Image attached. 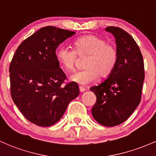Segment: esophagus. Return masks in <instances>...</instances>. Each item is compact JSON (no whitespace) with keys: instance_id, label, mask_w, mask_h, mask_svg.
<instances>
[{"instance_id":"1","label":"esophagus","mask_w":156,"mask_h":156,"mask_svg":"<svg viewBox=\"0 0 156 156\" xmlns=\"http://www.w3.org/2000/svg\"><path fill=\"white\" fill-rule=\"evenodd\" d=\"M79 90H80V92H83L86 91V89L84 88V87H79Z\"/></svg>"}]
</instances>
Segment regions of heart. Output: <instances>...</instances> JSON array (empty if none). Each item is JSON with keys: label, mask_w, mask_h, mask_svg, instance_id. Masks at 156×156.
<instances>
[{"label": "heart", "mask_w": 156, "mask_h": 156, "mask_svg": "<svg viewBox=\"0 0 156 156\" xmlns=\"http://www.w3.org/2000/svg\"><path fill=\"white\" fill-rule=\"evenodd\" d=\"M78 56L86 57L85 69L77 72L70 77L72 81L87 85L97 79L109 76L113 72L119 61V51L112 44L107 43L103 37L87 35L75 39L73 49L60 47L56 53L59 64L65 70H75Z\"/></svg>", "instance_id": "b5f03b06"}]
</instances>
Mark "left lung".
Wrapping results in <instances>:
<instances>
[{
  "label": "left lung",
  "instance_id": "8db88e82",
  "mask_svg": "<svg viewBox=\"0 0 156 156\" xmlns=\"http://www.w3.org/2000/svg\"><path fill=\"white\" fill-rule=\"evenodd\" d=\"M105 30L115 38L119 61L107 79L90 88L97 98L92 114L101 125L114 126L124 122L140 104L144 66L139 47L129 33L116 27Z\"/></svg>",
  "mask_w": 156,
  "mask_h": 156
}]
</instances>
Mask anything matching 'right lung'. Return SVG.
Returning a JSON list of instances; mask_svg holds the SVG:
<instances>
[{"mask_svg": "<svg viewBox=\"0 0 156 156\" xmlns=\"http://www.w3.org/2000/svg\"><path fill=\"white\" fill-rule=\"evenodd\" d=\"M75 33L51 26L43 27L25 39L15 51L9 66L11 96L32 124H55L69 102L79 95L78 84H63L66 76L55 54L59 44Z\"/></svg>", "mask_w": 156, "mask_h": 156, "instance_id": "right-lung-1", "label": "right lung"}]
</instances>
